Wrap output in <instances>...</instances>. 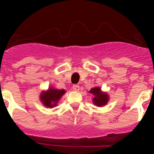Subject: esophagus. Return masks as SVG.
Instances as JSON below:
<instances>
[{
    "mask_svg": "<svg viewBox=\"0 0 154 154\" xmlns=\"http://www.w3.org/2000/svg\"><path fill=\"white\" fill-rule=\"evenodd\" d=\"M72 89L74 91H76V92H77V91H79V85H72Z\"/></svg>",
    "mask_w": 154,
    "mask_h": 154,
    "instance_id": "34e87169",
    "label": "esophagus"
}]
</instances>
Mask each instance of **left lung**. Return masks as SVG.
Masks as SVG:
<instances>
[{
	"instance_id": "left-lung-1",
	"label": "left lung",
	"mask_w": 154,
	"mask_h": 154,
	"mask_svg": "<svg viewBox=\"0 0 154 154\" xmlns=\"http://www.w3.org/2000/svg\"><path fill=\"white\" fill-rule=\"evenodd\" d=\"M89 92L93 94L95 97L93 98V103L98 106H102L106 104L108 102V95L106 93L102 92L99 88H93L89 91Z\"/></svg>"
}]
</instances>
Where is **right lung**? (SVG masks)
<instances>
[{"label": "right lung", "instance_id": "right-lung-1", "mask_svg": "<svg viewBox=\"0 0 154 154\" xmlns=\"http://www.w3.org/2000/svg\"><path fill=\"white\" fill-rule=\"evenodd\" d=\"M65 91L64 89H55L53 88H50L48 92H42L41 95V100L43 104L47 107L52 108L57 105V103L62 96Z\"/></svg>", "mask_w": 154, "mask_h": 154}]
</instances>
